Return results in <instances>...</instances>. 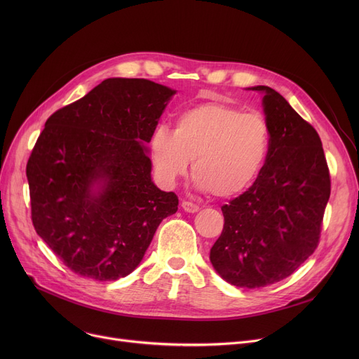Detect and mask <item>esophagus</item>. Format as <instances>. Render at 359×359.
<instances>
[{"instance_id": "34e87169", "label": "esophagus", "mask_w": 359, "mask_h": 359, "mask_svg": "<svg viewBox=\"0 0 359 359\" xmlns=\"http://www.w3.org/2000/svg\"><path fill=\"white\" fill-rule=\"evenodd\" d=\"M182 208H183V211H186V212H198L199 211V205H196V203H194V202H189V201H183L182 202Z\"/></svg>"}]
</instances>
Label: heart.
<instances>
[{
  "instance_id": "heart-1",
  "label": "heart",
  "mask_w": 359,
  "mask_h": 359,
  "mask_svg": "<svg viewBox=\"0 0 359 359\" xmlns=\"http://www.w3.org/2000/svg\"><path fill=\"white\" fill-rule=\"evenodd\" d=\"M269 149L265 116L218 102L186 109L173 132L158 128L149 141L156 173L164 184L184 176L194 160L198 186L217 198L248 191L263 170Z\"/></svg>"
}]
</instances>
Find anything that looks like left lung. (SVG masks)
I'll return each mask as SVG.
<instances>
[{"label":"left lung","mask_w":359,"mask_h":359,"mask_svg":"<svg viewBox=\"0 0 359 359\" xmlns=\"http://www.w3.org/2000/svg\"><path fill=\"white\" fill-rule=\"evenodd\" d=\"M263 110L271 149L256 182L222 205L224 229L211 249L231 285L262 288L290 276L318 246L330 175L317 130L266 86Z\"/></svg>","instance_id":"8db88e82"}]
</instances>
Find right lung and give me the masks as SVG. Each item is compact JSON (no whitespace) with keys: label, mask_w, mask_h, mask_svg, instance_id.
<instances>
[{"label":"right lung","mask_w":359,"mask_h":359,"mask_svg":"<svg viewBox=\"0 0 359 359\" xmlns=\"http://www.w3.org/2000/svg\"><path fill=\"white\" fill-rule=\"evenodd\" d=\"M176 91L144 79H107L45 123L27 161L32 222L64 265L116 280L142 260L175 192L151 180V141Z\"/></svg>","instance_id":"right-lung-1"}]
</instances>
